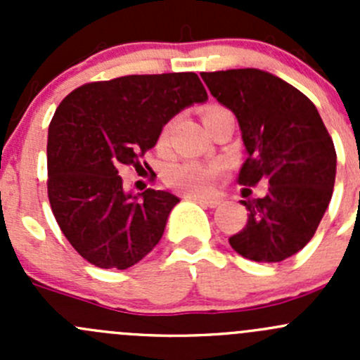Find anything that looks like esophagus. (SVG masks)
Instances as JSON below:
<instances>
[{
	"mask_svg": "<svg viewBox=\"0 0 360 360\" xmlns=\"http://www.w3.org/2000/svg\"><path fill=\"white\" fill-rule=\"evenodd\" d=\"M198 202L202 203V205L205 207H210V209H214V207L221 205V200L219 198H209V197H202V198H197Z\"/></svg>",
	"mask_w": 360,
	"mask_h": 360,
	"instance_id": "obj_1",
	"label": "esophagus"
}]
</instances>
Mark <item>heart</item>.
<instances>
[{
  "mask_svg": "<svg viewBox=\"0 0 360 360\" xmlns=\"http://www.w3.org/2000/svg\"><path fill=\"white\" fill-rule=\"evenodd\" d=\"M223 112L228 111L221 106L205 108V111H203V123L212 120L214 116L223 115ZM167 132H169V127H165L162 134H160V144L165 143ZM221 170H223V163L219 162H181L170 167L169 172H167V181H169L170 186H174L179 191H184V193L203 195L209 193L214 184V179L217 177V174H221Z\"/></svg>",
  "mask_w": 360,
  "mask_h": 360,
  "instance_id": "1",
  "label": "heart"
}]
</instances>
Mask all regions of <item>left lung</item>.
Returning a JSON list of instances; mask_svg holds the SVG:
<instances>
[{
	"instance_id": "8db88e82",
	"label": "left lung",
	"mask_w": 360,
	"mask_h": 360,
	"mask_svg": "<svg viewBox=\"0 0 360 360\" xmlns=\"http://www.w3.org/2000/svg\"><path fill=\"white\" fill-rule=\"evenodd\" d=\"M210 94L237 116L248 160L238 183L268 181L263 198H248L244 230L230 237L240 256L278 263L314 237L333 197L336 151L315 104L261 69L200 72Z\"/></svg>"
}]
</instances>
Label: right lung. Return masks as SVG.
I'll return each instance as SVG.
<instances>
[{
    "mask_svg": "<svg viewBox=\"0 0 360 360\" xmlns=\"http://www.w3.org/2000/svg\"><path fill=\"white\" fill-rule=\"evenodd\" d=\"M205 101L195 72H165L86 83L59 104L46 144L49 200L83 259L127 270L158 244L179 198L151 188L127 191L118 169L141 167L163 125Z\"/></svg>",
    "mask_w": 360,
    "mask_h": 360,
    "instance_id": "1",
    "label": "right lung"
}]
</instances>
